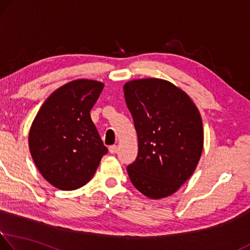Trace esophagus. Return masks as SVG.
I'll use <instances>...</instances> for the list:
<instances>
[{
    "label": "esophagus",
    "instance_id": "1",
    "mask_svg": "<svg viewBox=\"0 0 250 250\" xmlns=\"http://www.w3.org/2000/svg\"><path fill=\"white\" fill-rule=\"evenodd\" d=\"M108 149H109L110 154H115V153L117 152V146H116V145H112V146L108 147Z\"/></svg>",
    "mask_w": 250,
    "mask_h": 250
}]
</instances>
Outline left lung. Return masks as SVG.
<instances>
[{
  "instance_id": "1",
  "label": "left lung",
  "mask_w": 250,
  "mask_h": 250,
  "mask_svg": "<svg viewBox=\"0 0 250 250\" xmlns=\"http://www.w3.org/2000/svg\"><path fill=\"white\" fill-rule=\"evenodd\" d=\"M125 101L138 140L130 182L149 199L173 194L197 167L203 148L199 109L182 89L164 79H134L124 85Z\"/></svg>"
}]
</instances>
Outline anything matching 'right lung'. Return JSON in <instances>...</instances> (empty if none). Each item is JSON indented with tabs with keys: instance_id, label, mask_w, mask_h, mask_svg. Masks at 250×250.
Returning a JSON list of instances; mask_svg holds the SVG:
<instances>
[{
	"instance_id": "right-lung-1",
	"label": "right lung",
	"mask_w": 250,
	"mask_h": 250,
	"mask_svg": "<svg viewBox=\"0 0 250 250\" xmlns=\"http://www.w3.org/2000/svg\"><path fill=\"white\" fill-rule=\"evenodd\" d=\"M104 83L77 79L40 107L29 133V148L41 175L57 189L71 191L93 178L107 147L90 118Z\"/></svg>"
}]
</instances>
